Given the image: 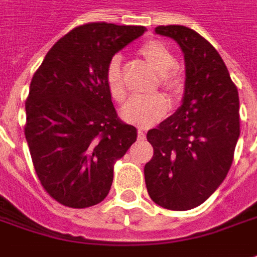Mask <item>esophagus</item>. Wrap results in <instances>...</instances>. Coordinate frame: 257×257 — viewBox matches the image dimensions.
<instances>
[{"label": "esophagus", "instance_id": "esophagus-1", "mask_svg": "<svg viewBox=\"0 0 257 257\" xmlns=\"http://www.w3.org/2000/svg\"><path fill=\"white\" fill-rule=\"evenodd\" d=\"M145 136H146L145 131H143V129H138V138H139V139H145Z\"/></svg>", "mask_w": 257, "mask_h": 257}]
</instances>
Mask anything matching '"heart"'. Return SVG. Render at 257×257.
<instances>
[{
    "label": "heart",
    "mask_w": 257,
    "mask_h": 257,
    "mask_svg": "<svg viewBox=\"0 0 257 257\" xmlns=\"http://www.w3.org/2000/svg\"><path fill=\"white\" fill-rule=\"evenodd\" d=\"M138 53L143 60L159 73V83L170 94H179L183 90L184 78L179 70L174 69L177 64L176 56L166 43L162 41H148L139 48ZM105 84L111 97L122 102L126 97V85L122 74L121 59L112 57L105 69ZM169 111V102L162 94H153L149 97H134L125 104L122 116L125 121L135 123L138 126H151L162 119Z\"/></svg>",
    "instance_id": "heart-1"
}]
</instances>
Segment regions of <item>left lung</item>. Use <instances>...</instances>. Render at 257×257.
I'll return each instance as SVG.
<instances>
[{
    "instance_id": "obj_1",
    "label": "left lung",
    "mask_w": 257,
    "mask_h": 257,
    "mask_svg": "<svg viewBox=\"0 0 257 257\" xmlns=\"http://www.w3.org/2000/svg\"><path fill=\"white\" fill-rule=\"evenodd\" d=\"M179 43L186 62L179 109L148 132L153 158L145 183L158 205L173 211L198 207L229 172L239 134L236 85L215 48L187 26L155 29Z\"/></svg>"
}]
</instances>
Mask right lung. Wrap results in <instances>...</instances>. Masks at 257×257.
Listing matches in <instances>:
<instances>
[{
    "mask_svg": "<svg viewBox=\"0 0 257 257\" xmlns=\"http://www.w3.org/2000/svg\"><path fill=\"white\" fill-rule=\"evenodd\" d=\"M145 26L91 22L53 45L36 70L25 102V138L41 184L70 208L105 198L114 165L136 141L105 84L109 60Z\"/></svg>",
    "mask_w": 257,
    "mask_h": 257,
    "instance_id": "obj_1",
    "label": "right lung"
}]
</instances>
